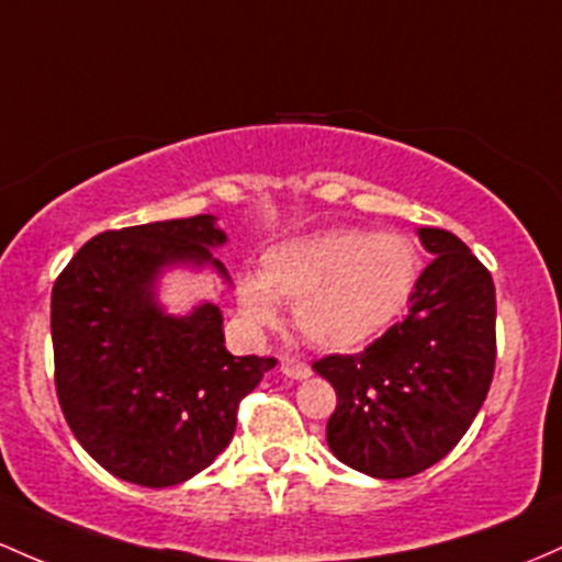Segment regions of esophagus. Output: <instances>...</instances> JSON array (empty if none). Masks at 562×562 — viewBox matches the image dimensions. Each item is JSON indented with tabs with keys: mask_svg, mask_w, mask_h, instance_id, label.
Instances as JSON below:
<instances>
[{
	"mask_svg": "<svg viewBox=\"0 0 562 562\" xmlns=\"http://www.w3.org/2000/svg\"><path fill=\"white\" fill-rule=\"evenodd\" d=\"M280 371L285 373L288 379H310V375H312V368L306 366L304 360H299V357H291V355L282 357Z\"/></svg>",
	"mask_w": 562,
	"mask_h": 562,
	"instance_id": "obj_1",
	"label": "esophagus"
}]
</instances>
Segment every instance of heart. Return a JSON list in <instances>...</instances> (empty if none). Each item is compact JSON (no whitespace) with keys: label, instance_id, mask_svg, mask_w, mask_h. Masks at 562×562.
I'll use <instances>...</instances> for the list:
<instances>
[{"label":"heart","instance_id":"b5f03b06","mask_svg":"<svg viewBox=\"0 0 562 562\" xmlns=\"http://www.w3.org/2000/svg\"><path fill=\"white\" fill-rule=\"evenodd\" d=\"M418 271L416 245L403 234L317 232L263 252L261 277L237 280V306L252 328H271L285 301L306 341L355 349L408 306Z\"/></svg>","mask_w":562,"mask_h":562}]
</instances>
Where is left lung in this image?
Returning a JSON list of instances; mask_svg holds the SVG:
<instances>
[{
  "label": "left lung",
  "mask_w": 562,
  "mask_h": 562,
  "mask_svg": "<svg viewBox=\"0 0 562 562\" xmlns=\"http://www.w3.org/2000/svg\"><path fill=\"white\" fill-rule=\"evenodd\" d=\"M431 252L411 314L360 355L312 368L330 381L333 456L351 470L400 480L429 470L464 437L496 366V288L491 271L446 229H418Z\"/></svg>",
  "instance_id": "obj_1"
}]
</instances>
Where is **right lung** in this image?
<instances>
[{"instance_id": "right-lung-1", "label": "right lung", "mask_w": 562, "mask_h": 562, "mask_svg": "<svg viewBox=\"0 0 562 562\" xmlns=\"http://www.w3.org/2000/svg\"><path fill=\"white\" fill-rule=\"evenodd\" d=\"M213 215L154 221L92 237L53 285L50 328L60 411L103 470L144 488H168L211 467L229 446L239 400L277 366L234 357L224 317L200 304L187 317L157 304L170 267L224 263Z\"/></svg>"}]
</instances>
